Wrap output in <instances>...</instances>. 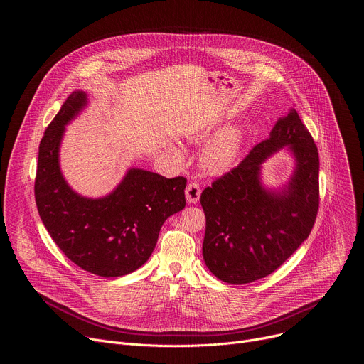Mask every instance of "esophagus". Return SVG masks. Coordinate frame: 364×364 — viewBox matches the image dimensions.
Returning <instances> with one entry per match:
<instances>
[{
    "mask_svg": "<svg viewBox=\"0 0 364 364\" xmlns=\"http://www.w3.org/2000/svg\"><path fill=\"white\" fill-rule=\"evenodd\" d=\"M200 194H201V188L197 183H190L186 188V198L190 204H197L200 200Z\"/></svg>",
    "mask_w": 364,
    "mask_h": 364,
    "instance_id": "1",
    "label": "esophagus"
}]
</instances>
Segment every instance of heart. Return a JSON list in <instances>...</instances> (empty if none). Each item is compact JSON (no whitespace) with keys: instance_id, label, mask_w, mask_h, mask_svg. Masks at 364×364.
Masks as SVG:
<instances>
[{"instance_id":"b5f03b06","label":"heart","mask_w":364,"mask_h":364,"mask_svg":"<svg viewBox=\"0 0 364 364\" xmlns=\"http://www.w3.org/2000/svg\"><path fill=\"white\" fill-rule=\"evenodd\" d=\"M207 131H196L188 134L191 144H198L207 136ZM245 144V129L240 125H229L220 129L200 152V164L203 170L210 174H222L233 167ZM177 151L176 146H173Z\"/></svg>"}]
</instances>
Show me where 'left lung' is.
I'll return each mask as SVG.
<instances>
[{
    "instance_id": "1",
    "label": "left lung",
    "mask_w": 364,
    "mask_h": 364,
    "mask_svg": "<svg viewBox=\"0 0 364 364\" xmlns=\"http://www.w3.org/2000/svg\"><path fill=\"white\" fill-rule=\"evenodd\" d=\"M279 150L291 155L294 170L287 183L272 188L262 170ZM318 173V149L291 108L236 168L201 193L203 259L209 271L223 282L242 285L278 269L314 226Z\"/></svg>"
}]
</instances>
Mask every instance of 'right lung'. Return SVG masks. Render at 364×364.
I'll list each match as a JSON object with an SVG mask.
<instances>
[{"label":"right lung","mask_w":364,"mask_h":364,"mask_svg":"<svg viewBox=\"0 0 364 364\" xmlns=\"http://www.w3.org/2000/svg\"><path fill=\"white\" fill-rule=\"evenodd\" d=\"M87 103L86 92H72L47 127L38 146L36 204L48 235L72 262L117 278L148 261L164 222L186 207L187 180L132 167L109 194L93 198L75 191L60 168V145L66 125Z\"/></svg>","instance_id":"add662e5"}]
</instances>
